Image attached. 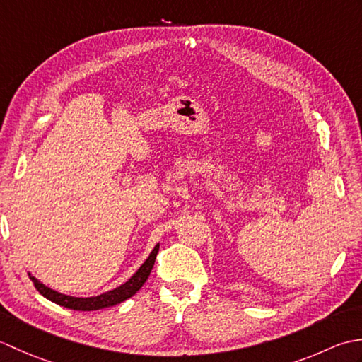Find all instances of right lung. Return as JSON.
Returning a JSON list of instances; mask_svg holds the SVG:
<instances>
[{
	"label": "right lung",
	"mask_w": 362,
	"mask_h": 362,
	"mask_svg": "<svg viewBox=\"0 0 362 362\" xmlns=\"http://www.w3.org/2000/svg\"><path fill=\"white\" fill-rule=\"evenodd\" d=\"M160 244H157L153 250L149 253V257L146 258L144 263L138 267V271L130 276V279L122 283L121 286L110 289L107 292H103V294L95 296V297H73V296H66L62 294V292H57L51 288L46 286L40 280H37L35 276L28 272L29 279L33 280L35 289L40 292L43 297H46L51 302L57 303L60 306H65L68 310H74V311H96V310H103V308H109V306H115L124 300L130 298L134 294H136V291L140 289L143 284L148 280V276L152 271L153 263H156V257L158 253Z\"/></svg>",
	"instance_id": "right-lung-1"
}]
</instances>
